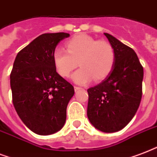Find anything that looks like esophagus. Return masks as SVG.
<instances>
[{"instance_id": "1", "label": "esophagus", "mask_w": 157, "mask_h": 157, "mask_svg": "<svg viewBox=\"0 0 157 157\" xmlns=\"http://www.w3.org/2000/svg\"><path fill=\"white\" fill-rule=\"evenodd\" d=\"M80 89H82V88H81L80 87H77V86H75V92H76V91H78V90H80Z\"/></svg>"}]
</instances>
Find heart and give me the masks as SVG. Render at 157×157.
I'll return each mask as SVG.
<instances>
[{
	"label": "heart",
	"mask_w": 157,
	"mask_h": 157,
	"mask_svg": "<svg viewBox=\"0 0 157 157\" xmlns=\"http://www.w3.org/2000/svg\"><path fill=\"white\" fill-rule=\"evenodd\" d=\"M66 51L56 48L52 54L55 69L61 77L67 78L77 66L71 79L80 85L89 83L92 79L99 82L107 78L115 62V52L106 41H98L86 34L72 37L65 42Z\"/></svg>",
	"instance_id": "b5f03b06"
}]
</instances>
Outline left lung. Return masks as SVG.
Masks as SVG:
<instances>
[{
	"label": "left lung",
	"instance_id": "1",
	"mask_svg": "<svg viewBox=\"0 0 157 157\" xmlns=\"http://www.w3.org/2000/svg\"><path fill=\"white\" fill-rule=\"evenodd\" d=\"M104 34L115 49V65L107 78L87 89V115L97 129L115 133L130 122L140 105L143 68L132 48Z\"/></svg>",
	"mask_w": 157,
	"mask_h": 157
}]
</instances>
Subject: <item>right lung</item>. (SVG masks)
I'll list each match as a JSON object with an SVG mask.
<instances>
[{
  "instance_id": "add662e5",
  "label": "right lung",
  "mask_w": 157,
  "mask_h": 157,
  "mask_svg": "<svg viewBox=\"0 0 157 157\" xmlns=\"http://www.w3.org/2000/svg\"><path fill=\"white\" fill-rule=\"evenodd\" d=\"M66 33H44L16 56L10 74L13 104L24 124L39 135L60 130L75 89L55 69L52 54Z\"/></svg>"
}]
</instances>
